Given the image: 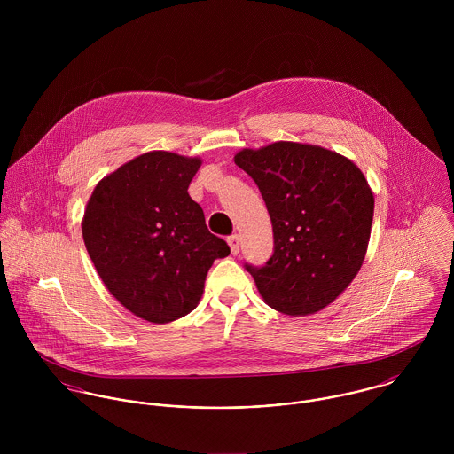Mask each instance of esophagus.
<instances>
[{
    "label": "esophagus",
    "instance_id": "esophagus-1",
    "mask_svg": "<svg viewBox=\"0 0 454 454\" xmlns=\"http://www.w3.org/2000/svg\"><path fill=\"white\" fill-rule=\"evenodd\" d=\"M227 243H229V247H231V254H232V255H238V254H239V236H238V234L231 236V238L227 239Z\"/></svg>",
    "mask_w": 454,
    "mask_h": 454
}]
</instances>
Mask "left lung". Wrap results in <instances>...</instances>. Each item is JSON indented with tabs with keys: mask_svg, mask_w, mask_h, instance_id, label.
<instances>
[{
	"mask_svg": "<svg viewBox=\"0 0 454 454\" xmlns=\"http://www.w3.org/2000/svg\"><path fill=\"white\" fill-rule=\"evenodd\" d=\"M234 162L259 185L272 222V257L247 265L262 299L288 317L322 311L367 254L374 194L365 175L348 157L299 141L243 148Z\"/></svg>",
	"mask_w": 454,
	"mask_h": 454,
	"instance_id": "8db88e82",
	"label": "left lung"
}]
</instances>
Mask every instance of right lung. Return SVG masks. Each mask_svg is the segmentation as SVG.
<instances>
[{"mask_svg": "<svg viewBox=\"0 0 454 454\" xmlns=\"http://www.w3.org/2000/svg\"><path fill=\"white\" fill-rule=\"evenodd\" d=\"M200 157L152 150L94 187L83 243L108 292L132 315L169 324L199 304L215 259L231 254L187 192Z\"/></svg>", "mask_w": 454, "mask_h": 454, "instance_id": "add662e5", "label": "right lung"}]
</instances>
